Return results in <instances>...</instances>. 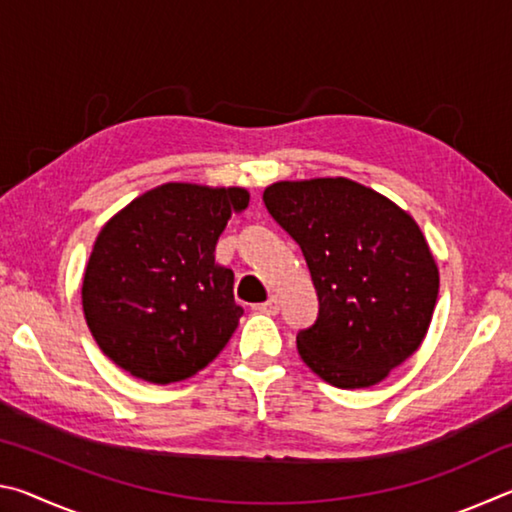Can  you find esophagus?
Instances as JSON below:
<instances>
[{"label":"esophagus","instance_id":"34e87169","mask_svg":"<svg viewBox=\"0 0 512 512\" xmlns=\"http://www.w3.org/2000/svg\"><path fill=\"white\" fill-rule=\"evenodd\" d=\"M255 309L262 311V314H266V316H275L277 311H280V298L271 296L266 302H262V305H257Z\"/></svg>","mask_w":512,"mask_h":512}]
</instances>
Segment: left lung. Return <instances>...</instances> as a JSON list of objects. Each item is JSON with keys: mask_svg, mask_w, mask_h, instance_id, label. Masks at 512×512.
<instances>
[{"mask_svg": "<svg viewBox=\"0 0 512 512\" xmlns=\"http://www.w3.org/2000/svg\"><path fill=\"white\" fill-rule=\"evenodd\" d=\"M264 205L296 239L318 296L300 359L336 388H368L420 348L440 275L413 216L350 178L277 180Z\"/></svg>", "mask_w": 512, "mask_h": 512, "instance_id": "left-lung-1", "label": "left lung"}]
</instances>
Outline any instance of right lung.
I'll list each match as a JSON object with an SVG mask.
<instances>
[{
	"mask_svg": "<svg viewBox=\"0 0 512 512\" xmlns=\"http://www.w3.org/2000/svg\"><path fill=\"white\" fill-rule=\"evenodd\" d=\"M244 187L164 183L110 216L83 273L85 323L106 357L149 384L203 370L244 314L235 273L214 262Z\"/></svg>",
	"mask_w": 512,
	"mask_h": 512,
	"instance_id": "add662e5",
	"label": "right lung"
}]
</instances>
